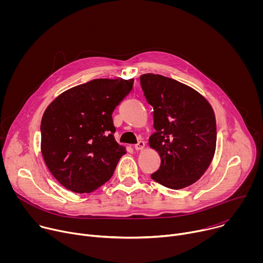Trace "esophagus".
Wrapping results in <instances>:
<instances>
[{"mask_svg": "<svg viewBox=\"0 0 263 263\" xmlns=\"http://www.w3.org/2000/svg\"><path fill=\"white\" fill-rule=\"evenodd\" d=\"M144 146H145V142H144L143 140H139V141L134 145L135 149H137V151H139V149H142Z\"/></svg>", "mask_w": 263, "mask_h": 263, "instance_id": "1", "label": "esophagus"}]
</instances>
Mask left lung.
Segmentation results:
<instances>
[{
	"instance_id": "left-lung-1",
	"label": "left lung",
	"mask_w": 263,
	"mask_h": 263,
	"mask_svg": "<svg viewBox=\"0 0 263 263\" xmlns=\"http://www.w3.org/2000/svg\"><path fill=\"white\" fill-rule=\"evenodd\" d=\"M140 85L154 109L156 132L148 144L161 159L151 178L171 190L194 184L215 152L216 122L211 105L194 88L161 74H141Z\"/></svg>"
}]
</instances>
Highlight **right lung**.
Returning <instances> with one entry per match:
<instances>
[{
	"mask_svg": "<svg viewBox=\"0 0 263 263\" xmlns=\"http://www.w3.org/2000/svg\"><path fill=\"white\" fill-rule=\"evenodd\" d=\"M133 79H95L59 95L42 119V154L66 190L89 194L114 175L124 145L116 141L112 112Z\"/></svg>",
	"mask_w": 263,
	"mask_h": 263,
	"instance_id": "obj_1",
	"label": "right lung"
}]
</instances>
